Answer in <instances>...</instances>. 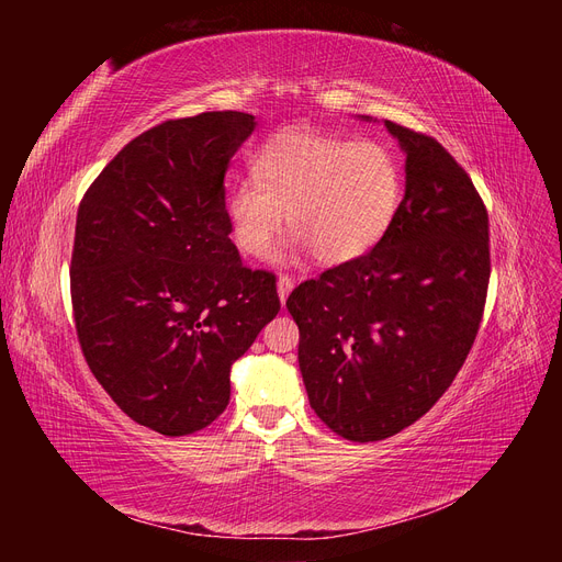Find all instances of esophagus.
Returning <instances> with one entry per match:
<instances>
[{
	"label": "esophagus",
	"instance_id": "1",
	"mask_svg": "<svg viewBox=\"0 0 562 562\" xmlns=\"http://www.w3.org/2000/svg\"><path fill=\"white\" fill-rule=\"evenodd\" d=\"M277 291H279V300H281V304H283V302H285V297L291 295V291H293V279L288 277V274L279 277V281H277Z\"/></svg>",
	"mask_w": 562,
	"mask_h": 562
}]
</instances>
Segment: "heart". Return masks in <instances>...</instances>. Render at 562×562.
Returning a JSON list of instances; mask_svg holds the SVG:
<instances>
[{"mask_svg": "<svg viewBox=\"0 0 562 562\" xmlns=\"http://www.w3.org/2000/svg\"><path fill=\"white\" fill-rule=\"evenodd\" d=\"M255 178L227 190L225 211L234 244L260 258L288 225L293 244L321 265H347L375 248L401 203V166L380 140L285 131L252 161Z\"/></svg>", "mask_w": 562, "mask_h": 562, "instance_id": "obj_1", "label": "heart"}]
</instances>
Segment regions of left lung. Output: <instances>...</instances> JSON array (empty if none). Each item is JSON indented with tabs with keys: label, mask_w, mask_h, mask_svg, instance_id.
I'll return each mask as SVG.
<instances>
[{
	"label": "left lung",
	"mask_w": 562,
	"mask_h": 562,
	"mask_svg": "<svg viewBox=\"0 0 562 562\" xmlns=\"http://www.w3.org/2000/svg\"><path fill=\"white\" fill-rule=\"evenodd\" d=\"M405 151V194L363 258L300 283L285 307L314 413L356 443L411 427L446 394L483 318L490 227L450 151L384 122Z\"/></svg>",
	"instance_id": "left-lung-1"
}]
</instances>
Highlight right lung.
I'll return each instance as SVG.
<instances>
[{"mask_svg": "<svg viewBox=\"0 0 562 562\" xmlns=\"http://www.w3.org/2000/svg\"><path fill=\"white\" fill-rule=\"evenodd\" d=\"M246 112L171 119L133 138L77 211L70 291L95 380L143 427L187 436L223 415L232 363L281 310L274 274L241 265L225 173Z\"/></svg>", "mask_w": 562, "mask_h": 562, "instance_id": "right-lung-1", "label": "right lung"}]
</instances>
